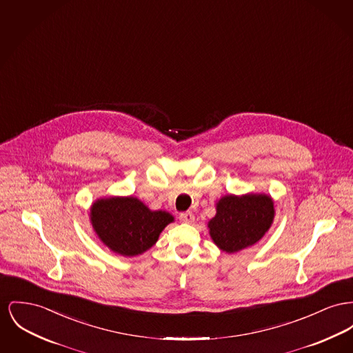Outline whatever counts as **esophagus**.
<instances>
[{"mask_svg":"<svg viewBox=\"0 0 353 353\" xmlns=\"http://www.w3.org/2000/svg\"><path fill=\"white\" fill-rule=\"evenodd\" d=\"M180 220L183 223H187V224H192L194 221V214L192 212H183L180 213Z\"/></svg>","mask_w":353,"mask_h":353,"instance_id":"34e87169","label":"esophagus"}]
</instances>
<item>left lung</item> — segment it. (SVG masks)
Listing matches in <instances>:
<instances>
[{
    "label": "left lung",
    "instance_id": "left-lung-1",
    "mask_svg": "<svg viewBox=\"0 0 353 353\" xmlns=\"http://www.w3.org/2000/svg\"><path fill=\"white\" fill-rule=\"evenodd\" d=\"M274 219L273 200L268 194H228L216 204V216L208 223L213 243L227 253L256 244Z\"/></svg>",
    "mask_w": 353,
    "mask_h": 353
}]
</instances>
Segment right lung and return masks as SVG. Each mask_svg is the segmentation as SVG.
Segmentation results:
<instances>
[{
	"mask_svg": "<svg viewBox=\"0 0 353 353\" xmlns=\"http://www.w3.org/2000/svg\"><path fill=\"white\" fill-rule=\"evenodd\" d=\"M165 210H150L136 197L99 199L90 208V223L99 239L117 254L133 257L144 253L173 221Z\"/></svg>",
	"mask_w": 353,
	"mask_h": 353,
	"instance_id": "right-lung-1",
	"label": "right lung"
}]
</instances>
